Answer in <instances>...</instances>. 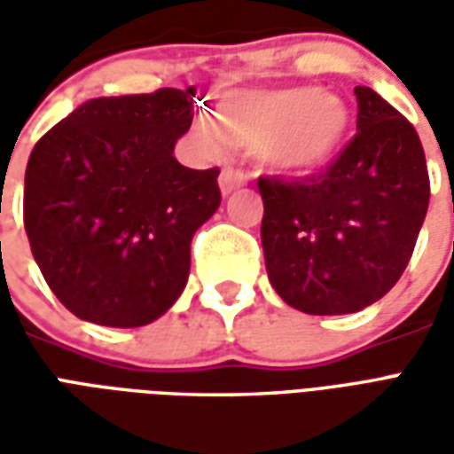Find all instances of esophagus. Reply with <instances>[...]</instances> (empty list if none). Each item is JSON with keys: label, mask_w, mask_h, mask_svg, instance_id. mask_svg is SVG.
<instances>
[{"label": "esophagus", "mask_w": 454, "mask_h": 454, "mask_svg": "<svg viewBox=\"0 0 454 454\" xmlns=\"http://www.w3.org/2000/svg\"><path fill=\"white\" fill-rule=\"evenodd\" d=\"M247 182V177L243 172H238V169H231L226 168L221 175H218V187H221V194L226 197L231 192H236L238 187H243Z\"/></svg>", "instance_id": "34e87169"}]
</instances>
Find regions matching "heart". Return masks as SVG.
I'll list each match as a JSON object with an SVG mask.
<instances>
[{
    "instance_id": "b5f03b06",
    "label": "heart",
    "mask_w": 454,
    "mask_h": 454,
    "mask_svg": "<svg viewBox=\"0 0 454 454\" xmlns=\"http://www.w3.org/2000/svg\"><path fill=\"white\" fill-rule=\"evenodd\" d=\"M194 136L223 153L233 143L255 148V158L277 175L306 177L325 169L350 136V109L321 87L231 90L216 114L194 116Z\"/></svg>"
}]
</instances>
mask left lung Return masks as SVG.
Returning <instances> with one entry per match:
<instances>
[{"mask_svg": "<svg viewBox=\"0 0 454 454\" xmlns=\"http://www.w3.org/2000/svg\"><path fill=\"white\" fill-rule=\"evenodd\" d=\"M357 136L304 179L260 177L270 285L292 309L340 316L380 301L409 265L430 182L416 129L370 87H355Z\"/></svg>", "mask_w": 454, "mask_h": 454, "instance_id": "obj_1", "label": "left lung"}]
</instances>
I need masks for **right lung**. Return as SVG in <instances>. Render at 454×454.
<instances>
[{
  "label": "right lung",
  "instance_id": "obj_1",
  "mask_svg": "<svg viewBox=\"0 0 454 454\" xmlns=\"http://www.w3.org/2000/svg\"><path fill=\"white\" fill-rule=\"evenodd\" d=\"M192 104L194 87L87 99L35 143L26 236L48 286L77 318L138 328L184 292L192 238L221 204L218 169L175 158Z\"/></svg>",
  "mask_w": 454,
  "mask_h": 454
}]
</instances>
